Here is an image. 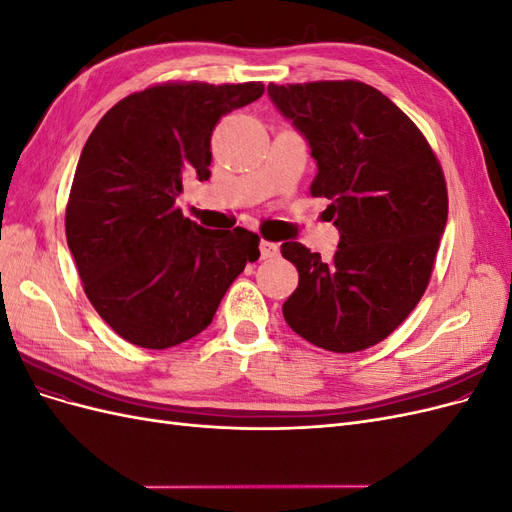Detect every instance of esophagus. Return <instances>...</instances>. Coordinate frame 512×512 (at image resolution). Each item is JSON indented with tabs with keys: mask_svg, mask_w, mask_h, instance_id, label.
<instances>
[{
	"mask_svg": "<svg viewBox=\"0 0 512 512\" xmlns=\"http://www.w3.org/2000/svg\"><path fill=\"white\" fill-rule=\"evenodd\" d=\"M260 258L265 260V258H273V256H277V252H280V247H277V243H271V241H265L262 239L260 241Z\"/></svg>",
	"mask_w": 512,
	"mask_h": 512,
	"instance_id": "obj_1",
	"label": "esophagus"
}]
</instances>
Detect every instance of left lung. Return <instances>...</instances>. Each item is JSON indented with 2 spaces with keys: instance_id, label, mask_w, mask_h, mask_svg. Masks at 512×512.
<instances>
[{
  "instance_id": "8db88e82",
  "label": "left lung",
  "mask_w": 512,
  "mask_h": 512,
  "mask_svg": "<svg viewBox=\"0 0 512 512\" xmlns=\"http://www.w3.org/2000/svg\"><path fill=\"white\" fill-rule=\"evenodd\" d=\"M312 149V196L339 230L331 262L282 243L299 286L282 312L288 327L331 352L376 346L421 301L448 218L442 166L414 121L361 81L267 87Z\"/></svg>"
}]
</instances>
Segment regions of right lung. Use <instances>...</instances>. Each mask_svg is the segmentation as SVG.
I'll use <instances>...</instances> for the list:
<instances>
[{"label":"right lung","instance_id":"obj_1","mask_svg":"<svg viewBox=\"0 0 512 512\" xmlns=\"http://www.w3.org/2000/svg\"><path fill=\"white\" fill-rule=\"evenodd\" d=\"M262 83H162L117 102L89 134L66 207V239L100 318L126 342L164 350L205 331L260 237L209 230L175 205L209 179L211 134Z\"/></svg>","mask_w":512,"mask_h":512}]
</instances>
